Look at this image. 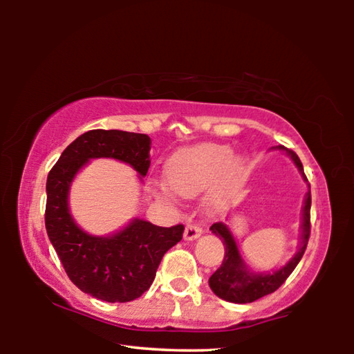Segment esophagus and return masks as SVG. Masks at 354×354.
Listing matches in <instances>:
<instances>
[{
    "mask_svg": "<svg viewBox=\"0 0 354 354\" xmlns=\"http://www.w3.org/2000/svg\"><path fill=\"white\" fill-rule=\"evenodd\" d=\"M201 226L196 223H189L184 230V239L185 241H194V239H198L201 236Z\"/></svg>",
    "mask_w": 354,
    "mask_h": 354,
    "instance_id": "1",
    "label": "esophagus"
}]
</instances>
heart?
Masks as SVG:
<instances>
[{
  "label": "heart",
  "instance_id": "b5f03b06",
  "mask_svg": "<svg viewBox=\"0 0 354 354\" xmlns=\"http://www.w3.org/2000/svg\"><path fill=\"white\" fill-rule=\"evenodd\" d=\"M232 151L225 145H196L184 148L173 156L167 167V176L173 190L181 196H195L220 181L225 171H234ZM162 190L170 194L169 184Z\"/></svg>",
  "mask_w": 354,
  "mask_h": 354
}]
</instances>
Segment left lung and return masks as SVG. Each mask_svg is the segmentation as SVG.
Listing matches in <instances>:
<instances>
[{
    "instance_id": "1",
    "label": "left lung",
    "mask_w": 354,
    "mask_h": 354,
    "mask_svg": "<svg viewBox=\"0 0 354 354\" xmlns=\"http://www.w3.org/2000/svg\"><path fill=\"white\" fill-rule=\"evenodd\" d=\"M274 149H281L290 156L293 164L297 165L298 171L301 173L304 181L308 183V178L303 171V164L298 156L287 149L283 145L277 147ZM308 194L304 198L303 206V221H301V242H299V248L297 254L281 267L279 270L273 273H253L248 270L247 263L242 259L241 251L237 248V243L234 241V236L230 227L223 221H217L211 226V231L215 236L220 237L225 245V257L221 262L220 268L215 270V273L209 278V286H211L212 292L221 299H226L230 303H253L256 299L273 293L277 289L283 286L284 281L289 278V274L295 270L298 262L301 261L304 254V250L308 247L309 234H310V185L308 184Z\"/></svg>"
}]
</instances>
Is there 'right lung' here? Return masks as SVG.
I'll use <instances>...</instances> for the list:
<instances>
[{
  "label": "right lung",
  "instance_id": "add662e5",
  "mask_svg": "<svg viewBox=\"0 0 354 354\" xmlns=\"http://www.w3.org/2000/svg\"><path fill=\"white\" fill-rule=\"evenodd\" d=\"M149 149L151 139L147 134L92 129L71 142L48 173V237L71 283L103 301L127 303L147 292L164 254L183 239L184 226L162 227L134 218L112 236L87 234L70 214V185L77 171L97 158L122 160L145 176L151 164Z\"/></svg>",
  "mask_w": 354,
  "mask_h": 354
}]
</instances>
